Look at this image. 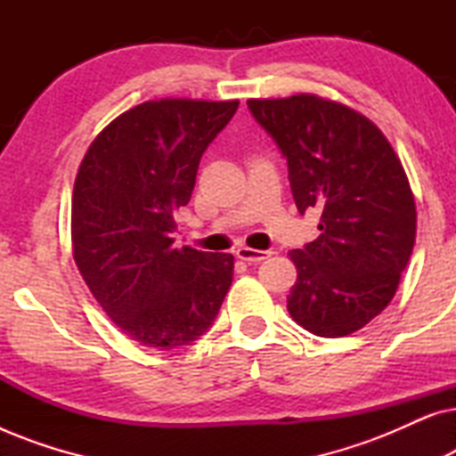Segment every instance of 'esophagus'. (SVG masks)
<instances>
[{"instance_id":"34e87169","label":"esophagus","mask_w":456,"mask_h":456,"mask_svg":"<svg viewBox=\"0 0 456 456\" xmlns=\"http://www.w3.org/2000/svg\"><path fill=\"white\" fill-rule=\"evenodd\" d=\"M273 255V251H259V248H248V247H239L236 248V257L247 261V264H259Z\"/></svg>"}]
</instances>
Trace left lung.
Wrapping results in <instances>:
<instances>
[{
	"instance_id": "left-lung-1",
	"label": "left lung",
	"mask_w": 456,
	"mask_h": 456,
	"mask_svg": "<svg viewBox=\"0 0 456 456\" xmlns=\"http://www.w3.org/2000/svg\"><path fill=\"white\" fill-rule=\"evenodd\" d=\"M289 164L297 209L322 214L320 236L290 251L289 314L323 338L357 332L395 297L415 245L409 178L376 124L330 99H248Z\"/></svg>"
}]
</instances>
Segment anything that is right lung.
Listing matches in <instances>:
<instances>
[{"label": "right lung", "instance_id": "right-lung-1", "mask_svg": "<svg viewBox=\"0 0 456 456\" xmlns=\"http://www.w3.org/2000/svg\"><path fill=\"white\" fill-rule=\"evenodd\" d=\"M239 102L158 99L91 142L72 192V253L111 322L142 346L191 345L214 323L234 257L174 247L199 161Z\"/></svg>", "mask_w": 456, "mask_h": 456}]
</instances>
